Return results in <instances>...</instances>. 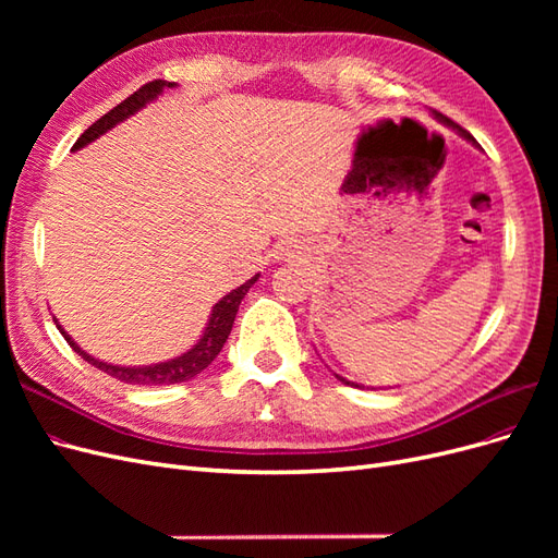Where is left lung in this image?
I'll return each instance as SVG.
<instances>
[{"label": "left lung", "mask_w": 558, "mask_h": 558, "mask_svg": "<svg viewBox=\"0 0 558 558\" xmlns=\"http://www.w3.org/2000/svg\"><path fill=\"white\" fill-rule=\"evenodd\" d=\"M433 116H435V118H437V121H440V123H442V125H447V128H451V130H453V132H459V134H461V137H463V140H468V142H470V144H472V146H477V148H480V144H477V142H475V137H472V134H470V132H468V130H463V128H461V125H456V123H453V121H449V118H447V116H442V113H440V111H433ZM332 375H335V373H332ZM335 377H337V379H340V381H342V384H347V386H353V388H365V386H361V384H356V381H349V379H344V377H342V375H335Z\"/></svg>", "instance_id": "obj_1"}]
</instances>
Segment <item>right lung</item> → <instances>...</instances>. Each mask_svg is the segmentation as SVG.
<instances>
[{"label": "right lung", "mask_w": 558, "mask_h": 558, "mask_svg": "<svg viewBox=\"0 0 558 558\" xmlns=\"http://www.w3.org/2000/svg\"><path fill=\"white\" fill-rule=\"evenodd\" d=\"M177 83L172 81H150L146 83V86H142L137 93L130 95L128 99H123L121 105L113 107L109 113H105L99 121H95L86 132L81 134V137L76 140V144L72 146V150H78L83 146H88L90 142L102 137L105 132H109L111 128H116L118 123H123L125 118L134 116L140 109H144L146 105L154 102V99H158V95H162V90L167 88H174ZM260 275L251 277L248 281H244L242 286H238V289L230 291L228 295H223L221 300L216 302V305L211 307V314H209V320H207V328L205 332L199 335L197 344H193L189 351L181 353V356L177 359H170L165 363H154V365H113V363H105L99 359H93L90 353L83 351L70 335L64 332V328L60 326V320H56L58 330L62 332V337L66 342H70V347L78 353V356L83 361H88L90 365H95L97 369H102V373H107L109 377L118 379V381H125V384H140V386H170V384H179V381H189L193 379L195 375H199L202 369L209 367L211 361L221 353L228 335L232 330V324H234V316H238V310H240V302L244 300V295L248 293V289L253 283L258 281Z\"/></svg>", "instance_id": "right-lung-1"}]
</instances>
